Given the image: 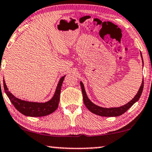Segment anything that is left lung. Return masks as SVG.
<instances>
[{"label":"left lung","instance_id":"1","mask_svg":"<svg viewBox=\"0 0 152 152\" xmlns=\"http://www.w3.org/2000/svg\"><path fill=\"white\" fill-rule=\"evenodd\" d=\"M142 62H143V61H142ZM80 85L81 88V91H82L83 94V103H84L86 106L87 108L88 109L91 113L102 116H118L125 113L129 107L132 106L134 103H136L138 99H139L140 96L142 94V90H143L144 82L143 80H142L141 86H140V88L138 90V92H137V94H136L134 97V99H132L130 102L127 103V104L123 105V106H121L119 107H111V108H105V107H102L94 104V103L91 102L89 99L88 98L84 89V86H83V83L81 82V81L80 82Z\"/></svg>","mask_w":152,"mask_h":152}]
</instances>
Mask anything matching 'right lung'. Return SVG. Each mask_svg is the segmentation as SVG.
Masks as SVG:
<instances>
[{"label": "right lung", "instance_id": "obj_1", "mask_svg": "<svg viewBox=\"0 0 152 152\" xmlns=\"http://www.w3.org/2000/svg\"><path fill=\"white\" fill-rule=\"evenodd\" d=\"M64 77L65 76H64L60 79L53 98L49 102L45 103L30 102L19 99L15 97L8 91L5 81H3V86L5 93L17 110H18L20 113L25 116L38 117V116H44L51 114L58 108L59 101H60L61 88Z\"/></svg>", "mask_w": 152, "mask_h": 152}]
</instances>
